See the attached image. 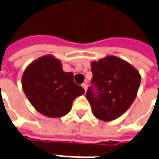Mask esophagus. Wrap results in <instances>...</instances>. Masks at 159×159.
I'll list each match as a JSON object with an SVG mask.
<instances>
[{
  "instance_id": "esophagus-1",
  "label": "esophagus",
  "mask_w": 159,
  "mask_h": 159,
  "mask_svg": "<svg viewBox=\"0 0 159 159\" xmlns=\"http://www.w3.org/2000/svg\"><path fill=\"white\" fill-rule=\"evenodd\" d=\"M82 87H83V88L84 89L85 91H86V90H87V87H88V84H87V83H84V84H82Z\"/></svg>"
}]
</instances>
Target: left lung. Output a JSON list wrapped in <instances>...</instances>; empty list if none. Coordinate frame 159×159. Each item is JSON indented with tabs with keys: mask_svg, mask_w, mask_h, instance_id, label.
<instances>
[{
	"mask_svg": "<svg viewBox=\"0 0 159 159\" xmlns=\"http://www.w3.org/2000/svg\"><path fill=\"white\" fill-rule=\"evenodd\" d=\"M91 84L86 92L93 115L103 121L121 116L134 102L141 75L134 67L116 56L91 63Z\"/></svg>",
	"mask_w": 159,
	"mask_h": 159,
	"instance_id": "left-lung-1",
	"label": "left lung"
}]
</instances>
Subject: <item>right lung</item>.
<instances>
[{"label": "right lung", "mask_w": 159, "mask_h": 159, "mask_svg": "<svg viewBox=\"0 0 159 159\" xmlns=\"http://www.w3.org/2000/svg\"><path fill=\"white\" fill-rule=\"evenodd\" d=\"M22 86L36 110L50 118L69 113L75 98L84 94V88L74 82L73 73L63 71L61 61L50 54L39 58L25 69Z\"/></svg>", "instance_id": "obj_1"}]
</instances>
